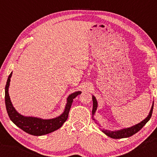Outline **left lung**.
Masks as SVG:
<instances>
[{
    "mask_svg": "<svg viewBox=\"0 0 157 157\" xmlns=\"http://www.w3.org/2000/svg\"><path fill=\"white\" fill-rule=\"evenodd\" d=\"M92 101H93L92 119L95 120V119H94V115H95L96 109H97V107H98V102H97V101H96V97L94 95H92ZM153 106H154V101H153V102H152L151 109L149 112V114L147 116V117H146L144 120H143V121L140 122L139 123H138V124L134 125L132 127H129V128H123V129H119V130H115V131H111V130L103 129L102 130V132L104 133V134H105L106 136H109V137L111 138H114V139H120V138L130 137V136H133L134 134H135L136 133L139 132L140 130L143 128V127L145 125L146 123L149 121L152 116Z\"/></svg>",
    "mask_w": 157,
    "mask_h": 157,
    "instance_id": "1",
    "label": "left lung"
}]
</instances>
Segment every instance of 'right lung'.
Segmentation results:
<instances>
[{
  "instance_id": "obj_1",
  "label": "right lung",
  "mask_w": 157,
  "mask_h": 157,
  "mask_svg": "<svg viewBox=\"0 0 157 157\" xmlns=\"http://www.w3.org/2000/svg\"><path fill=\"white\" fill-rule=\"evenodd\" d=\"M12 73L13 72L9 75L5 86V105L9 118L13 123L28 134L38 136L50 134L61 128L68 118L69 112L73 99L78 95L80 94L82 92L77 91L69 95L67 98V104L64 111L61 115L55 118L44 119L35 117L24 116L16 111L10 99L9 88Z\"/></svg>"
}]
</instances>
